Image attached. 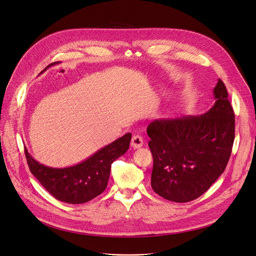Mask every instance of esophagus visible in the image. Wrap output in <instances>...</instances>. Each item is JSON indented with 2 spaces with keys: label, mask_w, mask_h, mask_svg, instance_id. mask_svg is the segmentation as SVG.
I'll use <instances>...</instances> for the list:
<instances>
[{
  "label": "esophagus",
  "mask_w": 256,
  "mask_h": 256,
  "mask_svg": "<svg viewBox=\"0 0 256 256\" xmlns=\"http://www.w3.org/2000/svg\"><path fill=\"white\" fill-rule=\"evenodd\" d=\"M144 144V140L140 135H134L131 140V146L133 148H140Z\"/></svg>",
  "instance_id": "1"
}]
</instances>
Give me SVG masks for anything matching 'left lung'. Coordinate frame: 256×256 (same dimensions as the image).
Segmentation results:
<instances>
[{
	"instance_id": "obj_1",
	"label": "left lung",
	"mask_w": 256,
	"mask_h": 256,
	"mask_svg": "<svg viewBox=\"0 0 256 256\" xmlns=\"http://www.w3.org/2000/svg\"><path fill=\"white\" fill-rule=\"evenodd\" d=\"M215 104L200 116L152 122L146 129L154 166L150 184L178 203L202 196L224 173L234 140V114L224 82L213 89Z\"/></svg>"
}]
</instances>
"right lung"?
I'll use <instances>...</instances> for the list:
<instances>
[{"instance_id": "add662e5", "label": "right lung", "mask_w": 256, "mask_h": 256, "mask_svg": "<svg viewBox=\"0 0 256 256\" xmlns=\"http://www.w3.org/2000/svg\"><path fill=\"white\" fill-rule=\"evenodd\" d=\"M130 140L131 133H127L83 162L66 168L40 164L28 154L26 148L24 152L32 174L55 199L68 204H82L106 190L112 164L128 150Z\"/></svg>"}]
</instances>
